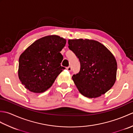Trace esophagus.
Returning a JSON list of instances; mask_svg holds the SVG:
<instances>
[{
  "label": "esophagus",
  "mask_w": 133,
  "mask_h": 133,
  "mask_svg": "<svg viewBox=\"0 0 133 133\" xmlns=\"http://www.w3.org/2000/svg\"><path fill=\"white\" fill-rule=\"evenodd\" d=\"M66 69H67V71H71V70H72V69H71V66H69V67H67V68H66Z\"/></svg>",
  "instance_id": "obj_1"
}]
</instances>
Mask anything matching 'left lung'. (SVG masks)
<instances>
[{
    "instance_id": "obj_1",
    "label": "left lung",
    "mask_w": 133,
    "mask_h": 133,
    "mask_svg": "<svg viewBox=\"0 0 133 133\" xmlns=\"http://www.w3.org/2000/svg\"><path fill=\"white\" fill-rule=\"evenodd\" d=\"M68 43L81 64L79 72L72 77L79 91L89 98L105 94L116 81L117 63L113 54L92 39H69Z\"/></svg>"
}]
</instances>
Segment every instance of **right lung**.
I'll list each match as a JSON object with an SVG mask.
<instances>
[{
	"label": "right lung",
	"instance_id": "right-lung-1",
	"mask_svg": "<svg viewBox=\"0 0 133 133\" xmlns=\"http://www.w3.org/2000/svg\"><path fill=\"white\" fill-rule=\"evenodd\" d=\"M66 40L52 35L38 39L20 55L18 77L30 91L41 93L50 88L58 75L64 69L61 66V54Z\"/></svg>",
	"mask_w": 133,
	"mask_h": 133
}]
</instances>
